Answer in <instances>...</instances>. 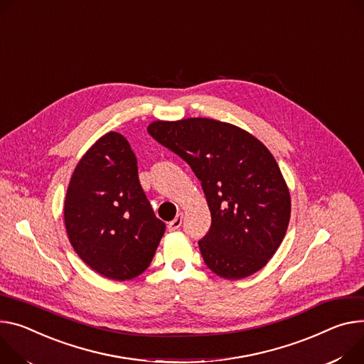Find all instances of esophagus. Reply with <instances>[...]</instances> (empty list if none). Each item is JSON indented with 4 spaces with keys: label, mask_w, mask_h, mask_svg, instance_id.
<instances>
[{
    "label": "esophagus",
    "mask_w": 364,
    "mask_h": 364,
    "mask_svg": "<svg viewBox=\"0 0 364 364\" xmlns=\"http://www.w3.org/2000/svg\"><path fill=\"white\" fill-rule=\"evenodd\" d=\"M181 223H183V213L177 215V216H176V219H174V220H171V222L168 223V229H170V230H177V229H180Z\"/></svg>",
    "instance_id": "esophagus-1"
}]
</instances>
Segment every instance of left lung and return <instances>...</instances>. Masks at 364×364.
Listing matches in <instances>:
<instances>
[{"label": "left lung", "instance_id": "8db88e82", "mask_svg": "<svg viewBox=\"0 0 364 364\" xmlns=\"http://www.w3.org/2000/svg\"><path fill=\"white\" fill-rule=\"evenodd\" d=\"M149 135L181 156L202 181L212 215L199 241L206 266L226 280L261 270L280 247L290 220V193L261 141L206 117L156 120Z\"/></svg>", "mask_w": 364, "mask_h": 364}]
</instances>
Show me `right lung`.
Returning a JSON list of instances; mask_svg holds the SVG:
<instances>
[{"label": "right lung", "instance_id": "right-lung-1", "mask_svg": "<svg viewBox=\"0 0 364 364\" xmlns=\"http://www.w3.org/2000/svg\"><path fill=\"white\" fill-rule=\"evenodd\" d=\"M65 228L95 273L124 282L142 274L165 232L141 187L127 139L109 132L80 159L63 205Z\"/></svg>", "mask_w": 364, "mask_h": 364}]
</instances>
